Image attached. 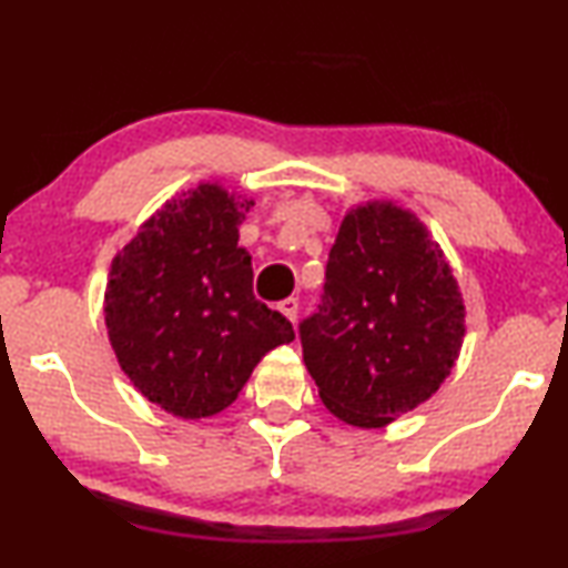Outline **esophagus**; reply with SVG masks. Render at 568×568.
Returning a JSON list of instances; mask_svg holds the SVG:
<instances>
[{"mask_svg":"<svg viewBox=\"0 0 568 568\" xmlns=\"http://www.w3.org/2000/svg\"><path fill=\"white\" fill-rule=\"evenodd\" d=\"M278 313H282V315H286V317H290V321L294 323V321H297V310H300V305H297V300H294V297H290V300H282V302H278Z\"/></svg>","mask_w":568,"mask_h":568,"instance_id":"obj_1","label":"esophagus"}]
</instances>
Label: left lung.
Instances as JSON below:
<instances>
[{"mask_svg": "<svg viewBox=\"0 0 568 568\" xmlns=\"http://www.w3.org/2000/svg\"><path fill=\"white\" fill-rule=\"evenodd\" d=\"M453 268L406 209L377 201L344 216L321 305L300 323L325 408L377 429L432 398L465 336Z\"/></svg>", "mask_w": 568, "mask_h": 568, "instance_id": "obj_1", "label": "left lung"}]
</instances>
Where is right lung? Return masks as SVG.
I'll list each match as a JSON object with an SVG mask.
<instances>
[{
    "mask_svg": "<svg viewBox=\"0 0 568 568\" xmlns=\"http://www.w3.org/2000/svg\"><path fill=\"white\" fill-rule=\"evenodd\" d=\"M253 201L204 183L168 201L113 258L105 325L121 369L146 400L181 418L214 416L243 390L292 323L253 297L237 245Z\"/></svg>",
    "mask_w": 568,
    "mask_h": 568,
    "instance_id": "add662e5",
    "label": "right lung"
}]
</instances>
